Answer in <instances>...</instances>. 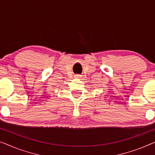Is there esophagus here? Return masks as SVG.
Here are the masks:
<instances>
[{
  "instance_id": "esophagus-1",
  "label": "esophagus",
  "mask_w": 155,
  "mask_h": 155,
  "mask_svg": "<svg viewBox=\"0 0 155 155\" xmlns=\"http://www.w3.org/2000/svg\"><path fill=\"white\" fill-rule=\"evenodd\" d=\"M80 77H81V75H78V74H77V75H75V78H80Z\"/></svg>"
}]
</instances>
